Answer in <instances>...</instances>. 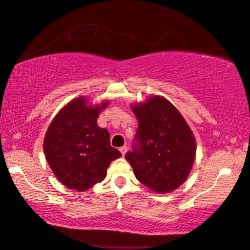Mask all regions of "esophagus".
Segmentation results:
<instances>
[{
	"label": "esophagus",
	"mask_w": 250,
	"mask_h": 250,
	"mask_svg": "<svg viewBox=\"0 0 250 250\" xmlns=\"http://www.w3.org/2000/svg\"><path fill=\"white\" fill-rule=\"evenodd\" d=\"M127 150H128L127 146H121V148H120V151H121L122 156H125V152H127Z\"/></svg>",
	"instance_id": "esophagus-1"
}]
</instances>
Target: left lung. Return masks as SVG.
<instances>
[{
    "mask_svg": "<svg viewBox=\"0 0 250 250\" xmlns=\"http://www.w3.org/2000/svg\"><path fill=\"white\" fill-rule=\"evenodd\" d=\"M137 144L125 159L140 183L156 193H169L188 179L195 159L194 135L179 110L161 95L136 102Z\"/></svg>",
    "mask_w": 250,
    "mask_h": 250,
    "instance_id": "left-lung-1",
    "label": "left lung"
}]
</instances>
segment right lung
I'll list each match as a JSON object with an SVG mask.
<instances>
[{
	"instance_id": "1",
	"label": "right lung",
	"mask_w": 250,
	"mask_h": 250,
	"mask_svg": "<svg viewBox=\"0 0 250 250\" xmlns=\"http://www.w3.org/2000/svg\"><path fill=\"white\" fill-rule=\"evenodd\" d=\"M108 104H92L86 96H78L59 110L47 128L45 158L67 188L87 191L106 178L112 161L121 157V152L110 146L109 131L96 123Z\"/></svg>"
}]
</instances>
